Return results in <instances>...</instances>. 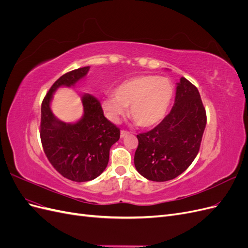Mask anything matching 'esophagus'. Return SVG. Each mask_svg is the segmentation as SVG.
<instances>
[{
    "label": "esophagus",
    "mask_w": 248,
    "mask_h": 248,
    "mask_svg": "<svg viewBox=\"0 0 248 248\" xmlns=\"http://www.w3.org/2000/svg\"><path fill=\"white\" fill-rule=\"evenodd\" d=\"M129 134V132L128 131H126V130H121V132H120V137H121L122 139L123 138H125V137H127Z\"/></svg>",
    "instance_id": "obj_1"
}]
</instances>
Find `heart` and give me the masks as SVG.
I'll list each match as a JSON object with an SVG mask.
<instances>
[{
	"mask_svg": "<svg viewBox=\"0 0 248 248\" xmlns=\"http://www.w3.org/2000/svg\"><path fill=\"white\" fill-rule=\"evenodd\" d=\"M174 87L170 79L155 76H138L122 81L115 95H108L101 102L110 121L118 123L129 106L130 117L140 127L158 124L170 104Z\"/></svg>",
	"mask_w": 248,
	"mask_h": 248,
	"instance_id": "1",
	"label": "heart"
}]
</instances>
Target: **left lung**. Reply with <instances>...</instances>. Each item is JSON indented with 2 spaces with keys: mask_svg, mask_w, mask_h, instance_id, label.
<instances>
[{
  "mask_svg": "<svg viewBox=\"0 0 248 248\" xmlns=\"http://www.w3.org/2000/svg\"><path fill=\"white\" fill-rule=\"evenodd\" d=\"M207 123L199 90L185 78L176 87L174 107L154 129L139 134L134 166L148 180L175 179L196 158Z\"/></svg>",
  "mask_w": 248,
  "mask_h": 248,
  "instance_id": "8db88e82",
  "label": "left lung"
}]
</instances>
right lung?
I'll use <instances>...</instances> for the list:
<instances>
[{
	"instance_id": "1",
	"label": "right lung",
	"mask_w": 248,
	"mask_h": 248,
	"mask_svg": "<svg viewBox=\"0 0 248 248\" xmlns=\"http://www.w3.org/2000/svg\"><path fill=\"white\" fill-rule=\"evenodd\" d=\"M90 67L72 70L49 89L41 106L40 138L47 159L63 177L87 182L100 176L109 159V149L120 139V129L103 116L100 102L90 94L81 95L84 114L77 122L59 120L50 108L54 93L61 87H74L85 78Z\"/></svg>"
}]
</instances>
